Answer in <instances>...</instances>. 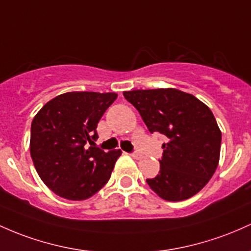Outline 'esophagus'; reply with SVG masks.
Wrapping results in <instances>:
<instances>
[{"instance_id":"obj_1","label":"esophagus","mask_w":251,"mask_h":251,"mask_svg":"<svg viewBox=\"0 0 251 251\" xmlns=\"http://www.w3.org/2000/svg\"><path fill=\"white\" fill-rule=\"evenodd\" d=\"M131 156L133 157V158H137V159H138V158H140V156H142V155H140L139 152H137V151H134V152H132V153H131Z\"/></svg>"}]
</instances>
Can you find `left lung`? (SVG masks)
<instances>
[{
    "label": "left lung",
    "mask_w": 251,
    "mask_h": 251,
    "mask_svg": "<svg viewBox=\"0 0 251 251\" xmlns=\"http://www.w3.org/2000/svg\"><path fill=\"white\" fill-rule=\"evenodd\" d=\"M148 130L167 137L158 175L150 188L167 201L189 199L210 181L218 167L222 132L211 109L192 94L167 88L124 92Z\"/></svg>",
    "instance_id": "1"
}]
</instances>
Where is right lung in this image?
<instances>
[{
    "label": "right lung",
    "instance_id": "right-lung-1",
    "mask_svg": "<svg viewBox=\"0 0 251 251\" xmlns=\"http://www.w3.org/2000/svg\"><path fill=\"white\" fill-rule=\"evenodd\" d=\"M115 93L70 92L44 104L31 126V156L43 182L59 197L85 200L108 182L120 150L94 147L98 123ZM91 147L86 149V144Z\"/></svg>",
    "mask_w": 251,
    "mask_h": 251
}]
</instances>
